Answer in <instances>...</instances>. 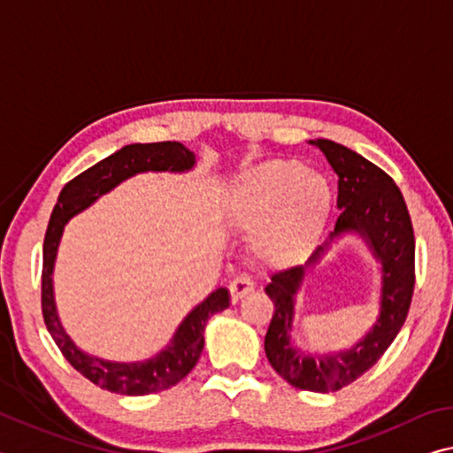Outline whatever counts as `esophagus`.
Instances as JSON below:
<instances>
[{
	"label": "esophagus",
	"mask_w": 453,
	"mask_h": 453,
	"mask_svg": "<svg viewBox=\"0 0 453 453\" xmlns=\"http://www.w3.org/2000/svg\"><path fill=\"white\" fill-rule=\"evenodd\" d=\"M254 290V280L250 276H235L229 284V292H232V300L238 303V300L246 298L250 292Z\"/></svg>",
	"instance_id": "esophagus-1"
}]
</instances>
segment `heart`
Masks as SVG:
<instances>
[{
	"instance_id": "1",
	"label": "heart",
	"mask_w": 453,
	"mask_h": 453,
	"mask_svg": "<svg viewBox=\"0 0 453 453\" xmlns=\"http://www.w3.org/2000/svg\"><path fill=\"white\" fill-rule=\"evenodd\" d=\"M333 211V188L320 173L294 159L257 165L226 193L227 226L256 235V250L270 264H294L317 246Z\"/></svg>"
}]
</instances>
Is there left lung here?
I'll use <instances>...</instances> for the list:
<instances>
[{"label": "left lung", "mask_w": 453, "mask_h": 453, "mask_svg": "<svg viewBox=\"0 0 453 453\" xmlns=\"http://www.w3.org/2000/svg\"><path fill=\"white\" fill-rule=\"evenodd\" d=\"M320 149L339 175L341 215L334 232L314 250L304 265L278 272L265 284L274 303V317L264 339L265 357L274 371L292 387L314 393L339 391L367 372L407 319L415 284V238L405 199L393 179L341 142L308 141ZM344 234H357L380 264V314L361 340L344 351L319 356L300 349L291 339L296 298L305 270L318 263Z\"/></svg>", "instance_id": "obj_1"}]
</instances>
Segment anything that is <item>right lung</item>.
<instances>
[{"instance_id": "1", "label": "right lung", "mask_w": 453, "mask_h": 453, "mask_svg": "<svg viewBox=\"0 0 453 453\" xmlns=\"http://www.w3.org/2000/svg\"><path fill=\"white\" fill-rule=\"evenodd\" d=\"M196 153L175 141L127 145L64 185L58 203L50 215L44 238V268H42L44 322L66 361L100 389L134 397V395L165 391L188 377L203 350L207 320L229 306V290L221 286L205 300H201L197 306H193L188 317L179 322L171 341L157 355L133 363L106 361V358L86 353L70 339L66 328L62 326L58 308H56L52 276L64 227L74 215L88 210L92 203H96L100 197L119 188L127 179L149 173V171L150 173H188L196 167Z\"/></svg>"}]
</instances>
